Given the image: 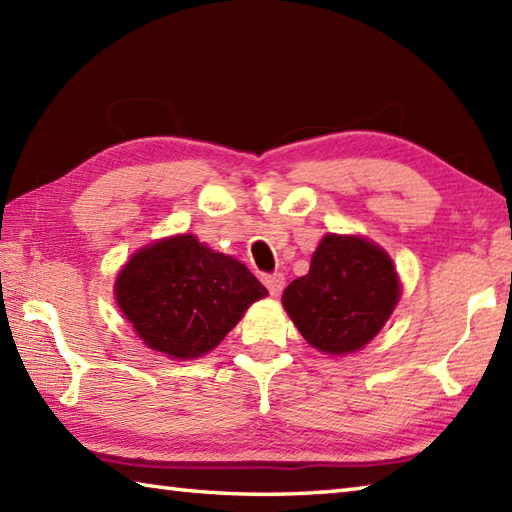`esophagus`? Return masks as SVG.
<instances>
[{"label":"esophagus","mask_w":512,"mask_h":512,"mask_svg":"<svg viewBox=\"0 0 512 512\" xmlns=\"http://www.w3.org/2000/svg\"><path fill=\"white\" fill-rule=\"evenodd\" d=\"M264 286L268 288V292L273 297H279L281 295V290H284V286H286V279H284V275L281 273H275V275H264Z\"/></svg>","instance_id":"34e87169"}]
</instances>
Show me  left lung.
Instances as JSON below:
<instances>
[{"label":"left lung","instance_id":"8db88e82","mask_svg":"<svg viewBox=\"0 0 512 512\" xmlns=\"http://www.w3.org/2000/svg\"><path fill=\"white\" fill-rule=\"evenodd\" d=\"M400 281L383 248L358 235L328 233L312 255L308 275L284 290V308L303 339L319 352L361 350L394 312Z\"/></svg>","mask_w":512,"mask_h":512}]
</instances>
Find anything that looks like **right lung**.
I'll return each instance as SVG.
<instances>
[{"label": "right lung", "mask_w": 512, "mask_h": 512, "mask_svg": "<svg viewBox=\"0 0 512 512\" xmlns=\"http://www.w3.org/2000/svg\"><path fill=\"white\" fill-rule=\"evenodd\" d=\"M114 292L143 343L182 361L211 352L250 303L268 295L242 262L213 253L189 233L140 248Z\"/></svg>", "instance_id": "right-lung-1"}]
</instances>
